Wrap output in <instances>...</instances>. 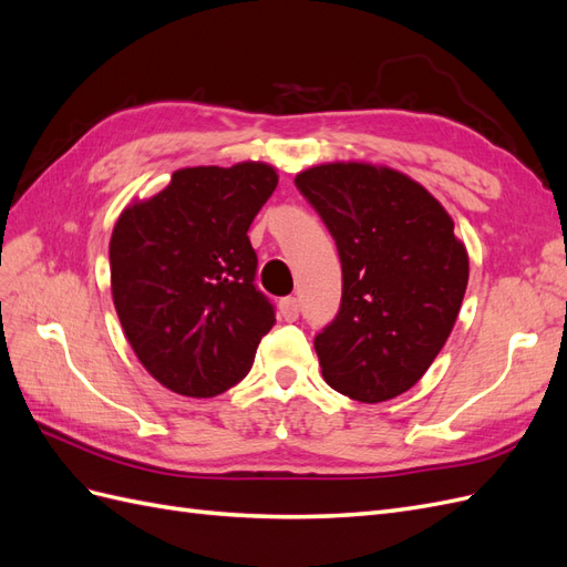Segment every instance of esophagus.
<instances>
[{
    "label": "esophagus",
    "instance_id": "1",
    "mask_svg": "<svg viewBox=\"0 0 567 567\" xmlns=\"http://www.w3.org/2000/svg\"><path fill=\"white\" fill-rule=\"evenodd\" d=\"M279 312H281V317L286 321H296L300 317V302H298V298H290V296L284 298L279 302Z\"/></svg>",
    "mask_w": 567,
    "mask_h": 567
}]
</instances>
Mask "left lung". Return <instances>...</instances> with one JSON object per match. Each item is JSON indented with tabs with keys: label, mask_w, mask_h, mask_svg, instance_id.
<instances>
[{
	"label": "left lung",
	"mask_w": 567,
	"mask_h": 567,
	"mask_svg": "<svg viewBox=\"0 0 567 567\" xmlns=\"http://www.w3.org/2000/svg\"><path fill=\"white\" fill-rule=\"evenodd\" d=\"M342 267L336 319L315 338L323 381L357 402L414 388L435 362L468 286V252L447 210L406 175L326 163L296 177Z\"/></svg>",
	"instance_id": "8db88e82"
}]
</instances>
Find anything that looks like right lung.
Returning a JSON list of instances; mask_svg holds the SVG:
<instances>
[{
	"mask_svg": "<svg viewBox=\"0 0 567 567\" xmlns=\"http://www.w3.org/2000/svg\"><path fill=\"white\" fill-rule=\"evenodd\" d=\"M277 184L267 163L184 167L115 221V312L144 369L177 394L215 398L244 381L277 321L248 238Z\"/></svg>",
	"mask_w": 567,
	"mask_h": 567,
	"instance_id": "right-lung-1",
	"label": "right lung"
}]
</instances>
